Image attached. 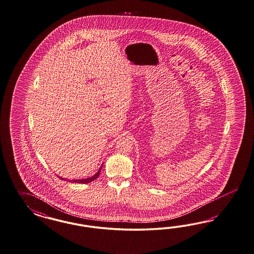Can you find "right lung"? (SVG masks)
I'll use <instances>...</instances> for the list:
<instances>
[{
    "instance_id": "obj_1",
    "label": "right lung",
    "mask_w": 254,
    "mask_h": 254,
    "mask_svg": "<svg viewBox=\"0 0 254 254\" xmlns=\"http://www.w3.org/2000/svg\"><path fill=\"white\" fill-rule=\"evenodd\" d=\"M101 168H102V165L101 167L99 168V170L97 171V173H96V175H93V176H91V177H89V178H85V179H74V180H72L71 182H73V183H82V184H87V183H90V182H92V181H94L95 179H96L98 176H99V174H100V171H101ZM62 180H64V178H63V177H60Z\"/></svg>"
}]
</instances>
